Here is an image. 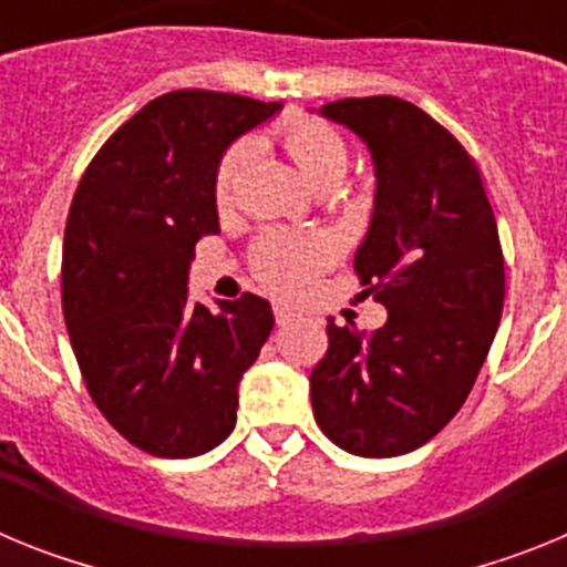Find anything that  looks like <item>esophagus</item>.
I'll use <instances>...</instances> for the list:
<instances>
[{
	"label": "esophagus",
	"mask_w": 567,
	"mask_h": 567,
	"mask_svg": "<svg viewBox=\"0 0 567 567\" xmlns=\"http://www.w3.org/2000/svg\"><path fill=\"white\" fill-rule=\"evenodd\" d=\"M295 318H298V312H292L289 307H275V320H278V327H289Z\"/></svg>",
	"instance_id": "esophagus-1"
}]
</instances>
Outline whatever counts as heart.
<instances>
[{"instance_id": "obj_1", "label": "heart", "mask_w": 567, "mask_h": 567, "mask_svg": "<svg viewBox=\"0 0 567 567\" xmlns=\"http://www.w3.org/2000/svg\"><path fill=\"white\" fill-rule=\"evenodd\" d=\"M284 150L312 187L323 182H343L349 169V147L334 127L315 118H298L284 130ZM247 162V144H235L215 173V198L227 202L235 175ZM334 258L332 238L320 233L292 235L272 233L258 244L255 272L278 295H300L309 289L315 275Z\"/></svg>"}]
</instances>
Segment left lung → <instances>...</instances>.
<instances>
[{
	"mask_svg": "<svg viewBox=\"0 0 567 567\" xmlns=\"http://www.w3.org/2000/svg\"><path fill=\"white\" fill-rule=\"evenodd\" d=\"M365 144L374 209L354 272L389 318L374 334L329 320L309 374L320 432L358 457H398L468 398L499 327L505 267L483 178L463 144L398 96L318 110Z\"/></svg>",
	"mask_w": 567,
	"mask_h": 567,
	"instance_id": "8db88e82",
	"label": "left lung"
}]
</instances>
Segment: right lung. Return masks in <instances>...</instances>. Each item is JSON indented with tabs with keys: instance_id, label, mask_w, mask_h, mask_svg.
Wrapping results in <instances>:
<instances>
[{
	"instance_id": "1",
	"label": "right lung",
	"mask_w": 567,
	"mask_h": 567,
	"mask_svg": "<svg viewBox=\"0 0 567 567\" xmlns=\"http://www.w3.org/2000/svg\"><path fill=\"white\" fill-rule=\"evenodd\" d=\"M284 104L213 90L153 99L84 169L62 249V309L79 369L115 432L155 457L229 437L238 383L275 327L269 300L189 303L202 235L221 233L215 173Z\"/></svg>"
}]
</instances>
